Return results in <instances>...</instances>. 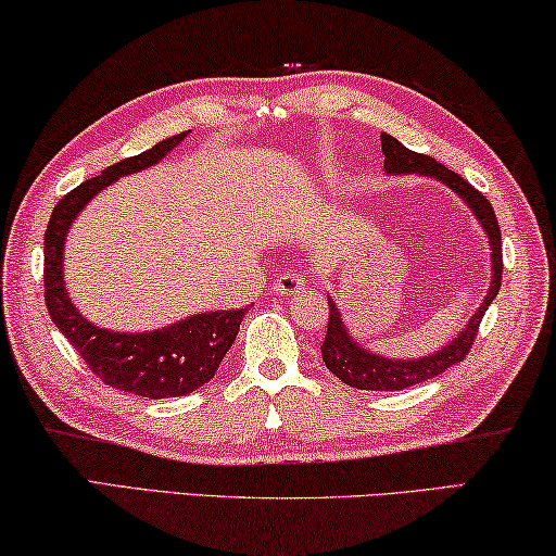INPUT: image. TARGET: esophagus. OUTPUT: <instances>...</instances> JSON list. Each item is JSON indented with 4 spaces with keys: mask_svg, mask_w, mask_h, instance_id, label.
<instances>
[{
    "mask_svg": "<svg viewBox=\"0 0 556 556\" xmlns=\"http://www.w3.org/2000/svg\"><path fill=\"white\" fill-rule=\"evenodd\" d=\"M275 294L277 296H294L306 289V277L302 271H287V275H279L275 279Z\"/></svg>",
    "mask_w": 556,
    "mask_h": 556,
    "instance_id": "34e87169",
    "label": "esophagus"
}]
</instances>
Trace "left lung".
Instances as JSON below:
<instances>
[{
  "label": "left lung",
  "instance_id": "8db88e82",
  "mask_svg": "<svg viewBox=\"0 0 556 556\" xmlns=\"http://www.w3.org/2000/svg\"><path fill=\"white\" fill-rule=\"evenodd\" d=\"M381 151L386 155L383 170L389 175H420V178H430L443 182L445 188H451L457 198H460L465 205L470 207V213L478 219L482 227L484 237H488L490 244V287L484 292L482 302L475 314L460 331L455 333L445 346H440L433 354L416 356V358H393L376 354V351L361 346L358 339L351 337L346 321H343V314L339 312L337 299H329V324H326V337L321 341V358L329 371L343 381L351 389L361 391H403L408 386H416L428 381V378L440 376L447 368L460 364V361L468 356L472 346L475 333H478V326L482 321L484 312L492 304V299L497 296L500 285H502V237H500V225L495 217V210L488 200H484L482 192L472 188L468 180H463L460 175L447 170L443 163L433 161L430 155L413 153L399 143V138L389 134H381Z\"/></svg>",
  "mask_w": 556,
  "mask_h": 556
}]
</instances>
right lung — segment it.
<instances>
[{"label": "right lung", "mask_w": 556, "mask_h": 556, "mask_svg": "<svg viewBox=\"0 0 556 556\" xmlns=\"http://www.w3.org/2000/svg\"><path fill=\"white\" fill-rule=\"evenodd\" d=\"M190 130L165 138L151 151L109 165L59 200L43 235V292L49 316L88 368L105 386L143 399H175L205 386L237 339L247 309L200 312L153 331H113L93 324L76 309L64 281V247L74 219L109 185L126 175L143 173L175 151Z\"/></svg>", "instance_id": "obj_1"}]
</instances>
